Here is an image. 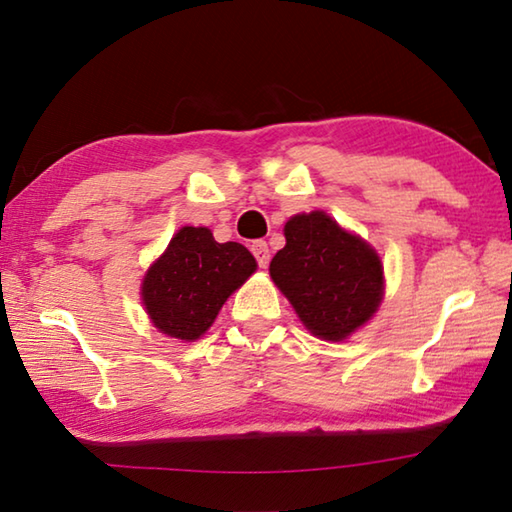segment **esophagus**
Returning a JSON list of instances; mask_svg holds the SVG:
<instances>
[{
	"mask_svg": "<svg viewBox=\"0 0 512 512\" xmlns=\"http://www.w3.org/2000/svg\"><path fill=\"white\" fill-rule=\"evenodd\" d=\"M250 250H253V255H255V259H257L259 268H266V266H268V259H271V253H268V244H266V241H262V239L253 241V246H250Z\"/></svg>",
	"mask_w": 512,
	"mask_h": 512,
	"instance_id": "esophagus-1",
	"label": "esophagus"
}]
</instances>
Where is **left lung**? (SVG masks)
Listing matches in <instances>:
<instances>
[{
    "mask_svg": "<svg viewBox=\"0 0 512 512\" xmlns=\"http://www.w3.org/2000/svg\"><path fill=\"white\" fill-rule=\"evenodd\" d=\"M284 237L268 271L311 334L343 341L375 316L384 296L375 248L318 210L291 216Z\"/></svg>",
    "mask_w": 512,
    "mask_h": 512,
    "instance_id": "left-lung-1",
    "label": "left lung"
}]
</instances>
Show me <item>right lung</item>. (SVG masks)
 I'll return each mask as SVG.
<instances>
[{
	"label": "right lung",
	"mask_w": 512,
	"mask_h": 512,
	"mask_svg": "<svg viewBox=\"0 0 512 512\" xmlns=\"http://www.w3.org/2000/svg\"><path fill=\"white\" fill-rule=\"evenodd\" d=\"M257 262L237 241H214L207 228H180L142 282V302L162 334L196 341L223 302L255 273Z\"/></svg>",
	"instance_id": "add662e5"
}]
</instances>
